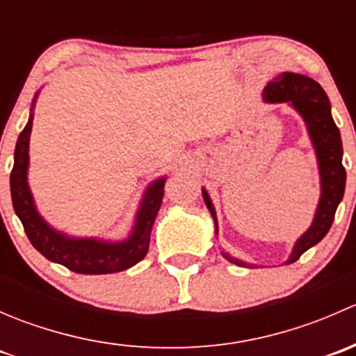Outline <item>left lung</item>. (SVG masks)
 <instances>
[{"label": "left lung", "instance_id": "8db88e82", "mask_svg": "<svg viewBox=\"0 0 356 356\" xmlns=\"http://www.w3.org/2000/svg\"><path fill=\"white\" fill-rule=\"evenodd\" d=\"M264 102L288 103L301 115L305 125H307L312 146L315 149L318 175H321V198H318L314 220H312L310 227L294 243L289 258L284 261L286 265H289L296 261L305 251L321 243L331 229L337 204L343 200L344 186H346V170L343 167V143H341L339 129L334 124L331 102L321 84L315 82L314 79L301 74H293V72H282L265 86ZM201 195H203L204 204L213 218L215 236H217L218 222L215 207L207 189L201 188ZM222 257L239 267H257L254 264L239 260L225 251H222Z\"/></svg>", "mask_w": 356, "mask_h": 356}]
</instances>
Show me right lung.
<instances>
[{"mask_svg":"<svg viewBox=\"0 0 356 356\" xmlns=\"http://www.w3.org/2000/svg\"><path fill=\"white\" fill-rule=\"evenodd\" d=\"M39 91L31 105V115L20 132L13 156V170L10 175V191L17 217L22 222L25 234L32 246L49 261L63 265L72 272L88 275L113 274L134 267L146 257L149 248L153 224L163 200V186L167 177H158L145 189L141 203L136 211L134 224L125 239L108 241L102 238H75L58 231L44 220L35 207L29 188V141H31L34 106Z\"/></svg>","mask_w":356,"mask_h":356,"instance_id":"obj_1","label":"right lung"}]
</instances>
